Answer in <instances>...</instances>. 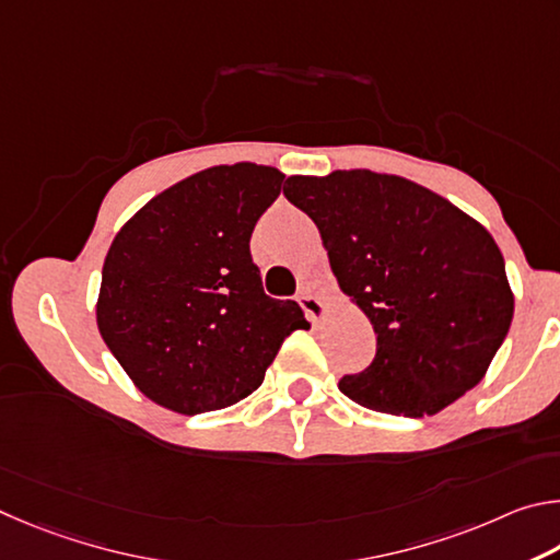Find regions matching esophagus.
<instances>
[{
    "mask_svg": "<svg viewBox=\"0 0 560 560\" xmlns=\"http://www.w3.org/2000/svg\"><path fill=\"white\" fill-rule=\"evenodd\" d=\"M300 305H302V310H305V315L312 325H317V322L325 317V312H327L325 302H322L317 295H312V292H302Z\"/></svg>",
    "mask_w": 560,
    "mask_h": 560,
    "instance_id": "1",
    "label": "esophagus"
}]
</instances>
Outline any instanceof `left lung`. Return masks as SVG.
I'll return each mask as SVG.
<instances>
[{
    "label": "left lung",
    "mask_w": 560,
    "mask_h": 560,
    "mask_svg": "<svg viewBox=\"0 0 560 560\" xmlns=\"http://www.w3.org/2000/svg\"><path fill=\"white\" fill-rule=\"evenodd\" d=\"M282 191L317 223L339 288L376 331L374 361L341 378V394L423 418L482 381L514 317L485 225L425 186L369 170L290 176Z\"/></svg>",
    "instance_id": "8db88e82"
}]
</instances>
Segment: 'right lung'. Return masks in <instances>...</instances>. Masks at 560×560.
<instances>
[{"instance_id":"add662e5","label":"right lung","mask_w":560,"mask_h":560,"mask_svg":"<svg viewBox=\"0 0 560 560\" xmlns=\"http://www.w3.org/2000/svg\"><path fill=\"white\" fill-rule=\"evenodd\" d=\"M285 174L250 162L211 166L142 206L107 250L97 329L147 398L196 416L262 384L292 331V300L265 295L250 235Z\"/></svg>"}]
</instances>
